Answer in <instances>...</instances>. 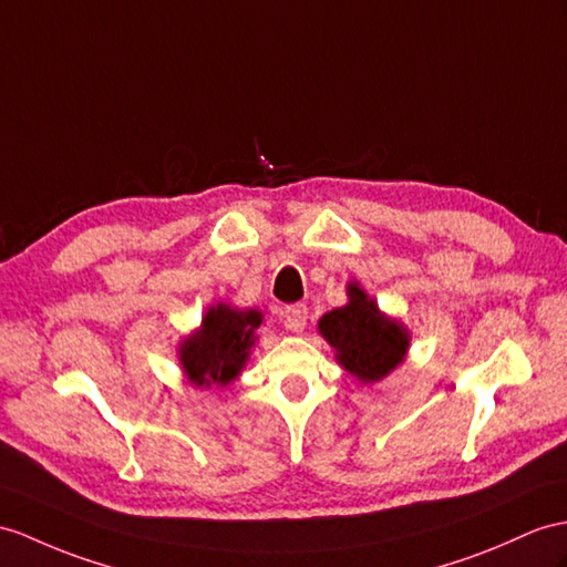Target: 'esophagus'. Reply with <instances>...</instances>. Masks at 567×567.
I'll return each mask as SVG.
<instances>
[{"label": "esophagus", "instance_id": "obj_1", "mask_svg": "<svg viewBox=\"0 0 567 567\" xmlns=\"http://www.w3.org/2000/svg\"><path fill=\"white\" fill-rule=\"evenodd\" d=\"M284 324L291 331H302L308 324V308L306 306H288L284 310Z\"/></svg>", "mask_w": 567, "mask_h": 567}]
</instances>
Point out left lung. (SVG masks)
Segmentation results:
<instances>
[{"label": "left lung", "instance_id": "8db88e82", "mask_svg": "<svg viewBox=\"0 0 567 567\" xmlns=\"http://www.w3.org/2000/svg\"><path fill=\"white\" fill-rule=\"evenodd\" d=\"M317 327L337 351V363L365 384L388 378L409 351L406 327L382 315L358 284H349L347 306L322 315Z\"/></svg>", "mask_w": 567, "mask_h": 567}]
</instances>
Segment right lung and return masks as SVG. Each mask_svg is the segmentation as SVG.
Here are the masks:
<instances>
[{
	"label": "right lung",
	"instance_id": "right-lung-1",
	"mask_svg": "<svg viewBox=\"0 0 567 567\" xmlns=\"http://www.w3.org/2000/svg\"><path fill=\"white\" fill-rule=\"evenodd\" d=\"M259 324L261 312L257 310H236L226 302L212 306L202 317V327L179 343V365L185 378L195 388H226L240 375L250 358Z\"/></svg>",
	"mask_w": 567,
	"mask_h": 567
}]
</instances>
